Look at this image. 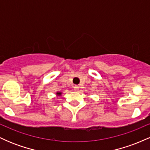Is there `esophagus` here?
<instances>
[{
	"instance_id": "1",
	"label": "esophagus",
	"mask_w": 150,
	"mask_h": 150,
	"mask_svg": "<svg viewBox=\"0 0 150 150\" xmlns=\"http://www.w3.org/2000/svg\"><path fill=\"white\" fill-rule=\"evenodd\" d=\"M74 89H75V92H78L79 90V87L77 85H75L74 86Z\"/></svg>"
}]
</instances>
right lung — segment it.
<instances>
[{"label": "right lung", "instance_id": "obj_1", "mask_svg": "<svg viewBox=\"0 0 150 150\" xmlns=\"http://www.w3.org/2000/svg\"><path fill=\"white\" fill-rule=\"evenodd\" d=\"M62 94H63V93H62V92H57L56 93V96H58V97H61V96L62 95Z\"/></svg>", "mask_w": 150, "mask_h": 150}]
</instances>
